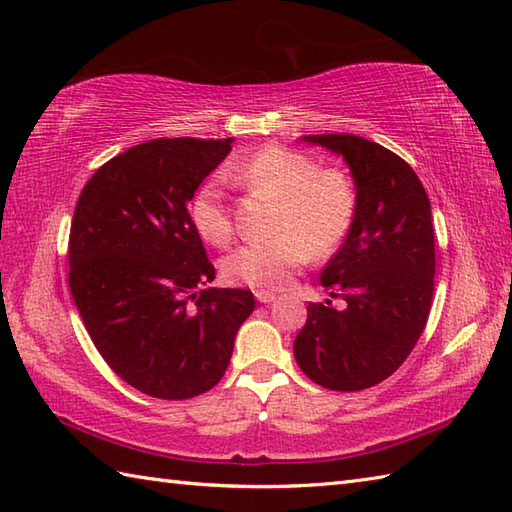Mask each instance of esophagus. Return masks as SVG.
I'll list each match as a JSON object with an SVG mask.
<instances>
[{"label": "esophagus", "instance_id": "obj_1", "mask_svg": "<svg viewBox=\"0 0 512 512\" xmlns=\"http://www.w3.org/2000/svg\"><path fill=\"white\" fill-rule=\"evenodd\" d=\"M255 297H257L259 303H273L275 301L273 292H255Z\"/></svg>", "mask_w": 512, "mask_h": 512}]
</instances>
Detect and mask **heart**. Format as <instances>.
<instances>
[{
  "label": "heart",
  "instance_id": "obj_1",
  "mask_svg": "<svg viewBox=\"0 0 512 512\" xmlns=\"http://www.w3.org/2000/svg\"><path fill=\"white\" fill-rule=\"evenodd\" d=\"M222 178L277 200L270 222L275 237L239 246L222 262V273L231 284L257 292L281 290L310 257L334 255L352 233L358 215L356 182L343 169L319 167L317 160L299 149L264 145L226 162ZM189 217L204 242L213 246L231 242L235 224L222 180L206 178L195 189Z\"/></svg>",
  "mask_w": 512,
  "mask_h": 512
}]
</instances>
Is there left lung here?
<instances>
[{
    "instance_id": "1",
    "label": "left lung",
    "mask_w": 512,
    "mask_h": 512,
    "mask_svg": "<svg viewBox=\"0 0 512 512\" xmlns=\"http://www.w3.org/2000/svg\"><path fill=\"white\" fill-rule=\"evenodd\" d=\"M345 158L358 189L352 233L321 273L330 297L308 303L295 358L314 383L361 391L407 361L427 325L436 275L431 204L405 160L354 134L303 136Z\"/></svg>"
}]
</instances>
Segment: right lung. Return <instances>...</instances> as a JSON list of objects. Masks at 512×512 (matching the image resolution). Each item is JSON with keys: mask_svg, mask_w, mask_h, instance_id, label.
<instances>
[{"mask_svg": "<svg viewBox=\"0 0 512 512\" xmlns=\"http://www.w3.org/2000/svg\"><path fill=\"white\" fill-rule=\"evenodd\" d=\"M233 138H154L96 169L76 202L70 290L96 350L127 385L162 400L220 383L253 292L209 288L215 266L189 200Z\"/></svg>", "mask_w": 512, "mask_h": 512, "instance_id": "right-lung-1", "label": "right lung"}]
</instances>
